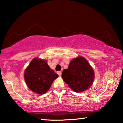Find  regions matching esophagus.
Masks as SVG:
<instances>
[{
	"label": "esophagus",
	"mask_w": 123,
	"mask_h": 123,
	"mask_svg": "<svg viewBox=\"0 0 123 123\" xmlns=\"http://www.w3.org/2000/svg\"><path fill=\"white\" fill-rule=\"evenodd\" d=\"M61 73H62L61 71H59V72H57V74H58V76H61Z\"/></svg>",
	"instance_id": "1"
}]
</instances>
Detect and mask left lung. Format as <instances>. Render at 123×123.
Listing matches in <instances>:
<instances>
[{"mask_svg":"<svg viewBox=\"0 0 123 123\" xmlns=\"http://www.w3.org/2000/svg\"><path fill=\"white\" fill-rule=\"evenodd\" d=\"M94 71L85 58L78 56L70 61L68 69L62 72V78L76 92L85 91L94 80Z\"/></svg>","mask_w":123,"mask_h":123,"instance_id":"1","label":"left lung"}]
</instances>
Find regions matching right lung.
<instances>
[{"label":"right lung","instance_id":"obj_1","mask_svg":"<svg viewBox=\"0 0 123 123\" xmlns=\"http://www.w3.org/2000/svg\"><path fill=\"white\" fill-rule=\"evenodd\" d=\"M58 75L50 68L45 60L35 58L24 71L26 86L32 91L42 94L47 92Z\"/></svg>","mask_w":123,"mask_h":123}]
</instances>
